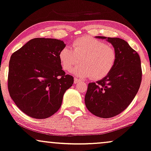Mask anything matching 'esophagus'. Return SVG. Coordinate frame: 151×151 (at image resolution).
Wrapping results in <instances>:
<instances>
[{
    "label": "esophagus",
    "mask_w": 151,
    "mask_h": 151,
    "mask_svg": "<svg viewBox=\"0 0 151 151\" xmlns=\"http://www.w3.org/2000/svg\"><path fill=\"white\" fill-rule=\"evenodd\" d=\"M81 81L80 79H74V83H75V84H78V83H81Z\"/></svg>",
    "instance_id": "34e87169"
}]
</instances>
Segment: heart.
<instances>
[{
  "label": "heart",
  "instance_id": "b5f03b06",
  "mask_svg": "<svg viewBox=\"0 0 151 151\" xmlns=\"http://www.w3.org/2000/svg\"><path fill=\"white\" fill-rule=\"evenodd\" d=\"M60 64L65 71L73 70L81 78L91 77L94 80L104 79L114 69L117 60L115 49L104 42L92 37H82L72 43V49L65 47L58 54Z\"/></svg>",
  "mask_w": 151,
  "mask_h": 151
}]
</instances>
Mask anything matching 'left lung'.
<instances>
[{
  "label": "left lung",
  "mask_w": 151,
  "mask_h": 151,
  "mask_svg": "<svg viewBox=\"0 0 151 151\" xmlns=\"http://www.w3.org/2000/svg\"><path fill=\"white\" fill-rule=\"evenodd\" d=\"M106 39L117 53L113 70L96 83H89L85 104L90 112L100 118L117 116L129 105L140 87L142 77L139 54L126 41L118 37Z\"/></svg>",
  "instance_id": "1"
}]
</instances>
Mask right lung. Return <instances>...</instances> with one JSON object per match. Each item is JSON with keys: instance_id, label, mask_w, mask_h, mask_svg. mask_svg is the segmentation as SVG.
Returning a JSON list of instances; mask_svg holds the SVG:
<instances>
[{"instance_id": "add662e5", "label": "right lung", "mask_w": 151, "mask_h": 151, "mask_svg": "<svg viewBox=\"0 0 151 151\" xmlns=\"http://www.w3.org/2000/svg\"><path fill=\"white\" fill-rule=\"evenodd\" d=\"M61 40L34 38L10 57L8 91L19 109L34 118H49L61 106L74 78L62 70L58 54Z\"/></svg>"}]
</instances>
